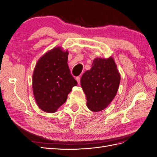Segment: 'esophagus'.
Returning a JSON list of instances; mask_svg holds the SVG:
<instances>
[{
  "label": "esophagus",
  "mask_w": 157,
  "mask_h": 157,
  "mask_svg": "<svg viewBox=\"0 0 157 157\" xmlns=\"http://www.w3.org/2000/svg\"><path fill=\"white\" fill-rule=\"evenodd\" d=\"M76 80H77V82L79 84V83H80V78L79 77H76Z\"/></svg>",
  "instance_id": "obj_1"
}]
</instances>
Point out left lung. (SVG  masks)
<instances>
[{"label": "left lung", "instance_id": "left-lung-1", "mask_svg": "<svg viewBox=\"0 0 157 157\" xmlns=\"http://www.w3.org/2000/svg\"><path fill=\"white\" fill-rule=\"evenodd\" d=\"M121 75L113 58H96L85 72L80 84L86 95L88 108L94 112L105 109L117 93Z\"/></svg>", "mask_w": 157, "mask_h": 157}]
</instances>
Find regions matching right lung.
Here are the masks:
<instances>
[{"label":"right lung","mask_w":157,"mask_h":157,"mask_svg":"<svg viewBox=\"0 0 157 157\" xmlns=\"http://www.w3.org/2000/svg\"><path fill=\"white\" fill-rule=\"evenodd\" d=\"M69 52L56 47L37 61L33 75V91L38 106L46 113H55L67 99L77 82L67 64Z\"/></svg>","instance_id":"right-lung-1"}]
</instances>
